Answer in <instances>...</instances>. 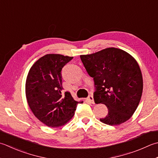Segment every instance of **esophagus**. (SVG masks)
I'll return each instance as SVG.
<instances>
[{
    "label": "esophagus",
    "instance_id": "1",
    "mask_svg": "<svg viewBox=\"0 0 158 158\" xmlns=\"http://www.w3.org/2000/svg\"><path fill=\"white\" fill-rule=\"evenodd\" d=\"M88 100L91 103L94 104V98H93V96L92 95H89V97H88Z\"/></svg>",
    "mask_w": 158,
    "mask_h": 158
}]
</instances>
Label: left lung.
Returning <instances> with one entry per match:
<instances>
[{
    "instance_id": "left-lung-1",
    "label": "left lung",
    "mask_w": 158,
    "mask_h": 158,
    "mask_svg": "<svg viewBox=\"0 0 158 158\" xmlns=\"http://www.w3.org/2000/svg\"><path fill=\"white\" fill-rule=\"evenodd\" d=\"M80 57L94 80L95 103L105 104L108 109L107 115L101 121L116 125L130 118L140 103L143 88L141 70L135 59L116 48Z\"/></svg>"
}]
</instances>
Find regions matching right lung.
I'll list each match as a JSON object with an SVG mask.
<instances>
[{
    "label": "right lung",
    "instance_id": "right-lung-1",
    "mask_svg": "<svg viewBox=\"0 0 158 158\" xmlns=\"http://www.w3.org/2000/svg\"><path fill=\"white\" fill-rule=\"evenodd\" d=\"M73 57L48 54L40 58L28 74L26 97L34 115L46 125L58 127L73 118L79 102L63 92L61 70Z\"/></svg>",
    "mask_w": 158,
    "mask_h": 158
}]
</instances>
